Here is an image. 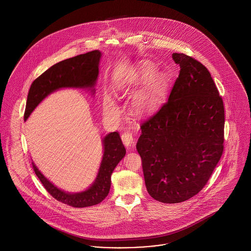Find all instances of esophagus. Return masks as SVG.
I'll return each mask as SVG.
<instances>
[{
  "label": "esophagus",
  "instance_id": "34e87169",
  "mask_svg": "<svg viewBox=\"0 0 251 251\" xmlns=\"http://www.w3.org/2000/svg\"><path fill=\"white\" fill-rule=\"evenodd\" d=\"M121 140L124 144V146H126L128 149H132L134 146V140L132 137V134L130 131H125L122 133L121 135Z\"/></svg>",
  "mask_w": 251,
  "mask_h": 251
}]
</instances>
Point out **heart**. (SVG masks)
<instances>
[{
	"label": "heart",
	"mask_w": 251,
	"mask_h": 251,
	"mask_svg": "<svg viewBox=\"0 0 251 251\" xmlns=\"http://www.w3.org/2000/svg\"><path fill=\"white\" fill-rule=\"evenodd\" d=\"M145 84L146 86L133 102V111L140 116L152 111L166 94L169 84L167 75L158 72L154 64L145 62L139 64L134 72L119 86L121 92H127L131 87ZM102 106L104 113L108 115H116L119 112L117 102L110 96L103 98Z\"/></svg>",
	"instance_id": "obj_1"
}]
</instances>
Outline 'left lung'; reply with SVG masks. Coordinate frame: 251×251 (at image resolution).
<instances>
[{
    "instance_id": "1",
    "label": "left lung",
    "mask_w": 251,
    "mask_h": 251,
    "mask_svg": "<svg viewBox=\"0 0 251 251\" xmlns=\"http://www.w3.org/2000/svg\"><path fill=\"white\" fill-rule=\"evenodd\" d=\"M167 101L141 125L136 150L151 197L163 203L189 200L210 179L223 152L224 105L210 72L184 53Z\"/></svg>"
}]
</instances>
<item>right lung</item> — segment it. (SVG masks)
<instances>
[{"instance_id":"right-lung-1","label":"right lung","mask_w":251,"mask_h":251,"mask_svg":"<svg viewBox=\"0 0 251 251\" xmlns=\"http://www.w3.org/2000/svg\"><path fill=\"white\" fill-rule=\"evenodd\" d=\"M100 58L101 52L100 50H92L61 61L42 73L30 87L24 121L28 120L33 111L45 98L59 89H87L94 95ZM101 142L103 153L97 176L92 184L84 191L71 193L60 189L41 173L33 162L36 176L55 200L75 208H84L99 204L107 197L111 187V175L126 154V150L117 131L106 134L101 139Z\"/></svg>"}]
</instances>
